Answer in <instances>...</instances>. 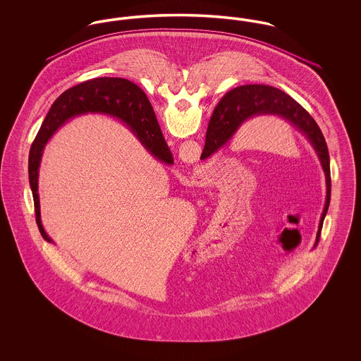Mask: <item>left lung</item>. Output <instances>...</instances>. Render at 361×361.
I'll list each match as a JSON object with an SVG mask.
<instances>
[{
	"mask_svg": "<svg viewBox=\"0 0 361 361\" xmlns=\"http://www.w3.org/2000/svg\"><path fill=\"white\" fill-rule=\"evenodd\" d=\"M258 115H277L290 121L295 128H298L309 139L321 161L326 177V202L318 226L317 240L314 245L315 247L319 242L324 219L330 204V158L326 140L322 135L321 128L309 112L300 104L296 103L291 96L269 85L238 86L227 92L216 105L212 118L208 123L206 145L200 159H207L216 153L237 133L243 121Z\"/></svg>",
	"mask_w": 361,
	"mask_h": 361,
	"instance_id": "left-lung-1",
	"label": "left lung"
}]
</instances>
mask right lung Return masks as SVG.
I'll use <instances>...</instances> for the list:
<instances>
[{
  "mask_svg": "<svg viewBox=\"0 0 361 361\" xmlns=\"http://www.w3.org/2000/svg\"><path fill=\"white\" fill-rule=\"evenodd\" d=\"M89 112L121 119L150 154L162 162L173 164L172 153L162 135L152 104L140 87L131 81L115 77H100L65 90L52 104L32 142L28 157V176L34 196L36 224L44 240H51L42 226L37 193V177L43 149L63 123Z\"/></svg>",
  "mask_w": 361,
  "mask_h": 361,
  "instance_id": "1",
  "label": "right lung"
}]
</instances>
